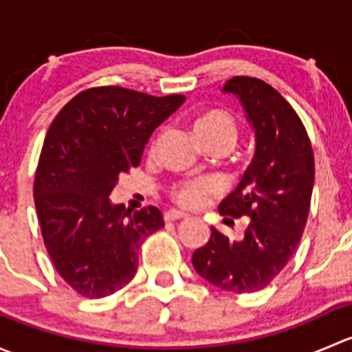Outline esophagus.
Here are the masks:
<instances>
[{
	"instance_id": "obj_1",
	"label": "esophagus",
	"mask_w": 352,
	"mask_h": 352,
	"mask_svg": "<svg viewBox=\"0 0 352 352\" xmlns=\"http://www.w3.org/2000/svg\"><path fill=\"white\" fill-rule=\"evenodd\" d=\"M186 212L180 211H166L165 212V221H179V219H186Z\"/></svg>"
}]
</instances>
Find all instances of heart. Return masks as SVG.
Wrapping results in <instances>:
<instances>
[{
	"label": "heart",
	"instance_id": "b5f03b06",
	"mask_svg": "<svg viewBox=\"0 0 352 352\" xmlns=\"http://www.w3.org/2000/svg\"><path fill=\"white\" fill-rule=\"evenodd\" d=\"M194 134L199 141L219 140L233 144L236 140V122L230 113L212 110L197 117L194 122ZM216 192L214 182L208 179H192L172 187V199L182 208H199L206 199Z\"/></svg>",
	"mask_w": 352,
	"mask_h": 352
}]
</instances>
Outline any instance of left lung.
Instances as JSON below:
<instances>
[{"label":"left lung","mask_w":352,"mask_h":352,"mask_svg":"<svg viewBox=\"0 0 352 352\" xmlns=\"http://www.w3.org/2000/svg\"><path fill=\"white\" fill-rule=\"evenodd\" d=\"M223 94L242 104L255 153L218 209L226 225L248 219L247 230L242 240H230L211 228L209 242L192 254V265L216 287L255 293L285 269L303 235L315 180L314 150L298 113L265 81L235 76Z\"/></svg>","instance_id":"1"}]
</instances>
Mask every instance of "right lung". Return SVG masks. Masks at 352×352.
Returning <instances> with one entry per match:
<instances>
[{
  "label": "right lung",
  "instance_id": "obj_1",
  "mask_svg": "<svg viewBox=\"0 0 352 352\" xmlns=\"http://www.w3.org/2000/svg\"><path fill=\"white\" fill-rule=\"evenodd\" d=\"M184 102V95L98 87L78 94L52 120L34 201L52 264L81 296L105 298L126 286L138 271L141 243L163 226L155 206L126 211L109 196Z\"/></svg>",
  "mask_w": 352,
  "mask_h": 352
}]
</instances>
